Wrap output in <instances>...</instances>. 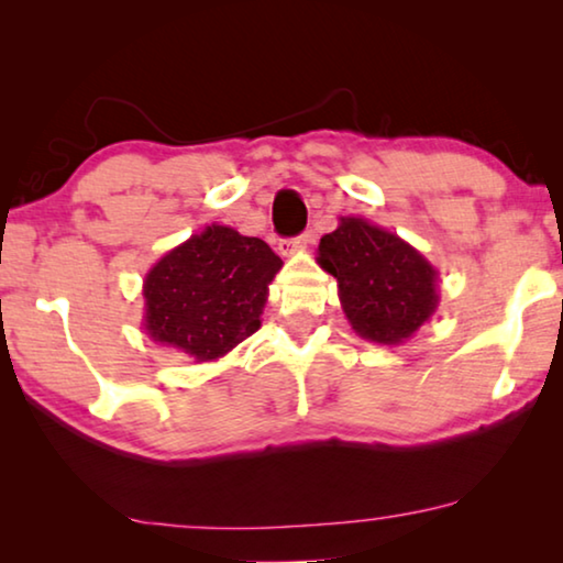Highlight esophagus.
<instances>
[{"label":"esophagus","mask_w":563,"mask_h":563,"mask_svg":"<svg viewBox=\"0 0 563 563\" xmlns=\"http://www.w3.org/2000/svg\"><path fill=\"white\" fill-rule=\"evenodd\" d=\"M307 243H312L310 230H305V233H299L295 238H284V241L279 243V249H282L284 256H287V253H295L299 249H307Z\"/></svg>","instance_id":"esophagus-1"}]
</instances>
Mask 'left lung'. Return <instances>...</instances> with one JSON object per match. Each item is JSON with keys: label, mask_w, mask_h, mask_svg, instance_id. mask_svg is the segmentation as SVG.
Returning a JSON list of instances; mask_svg holds the SVG:
<instances>
[{"label": "left lung", "mask_w": 563, "mask_h": 563, "mask_svg": "<svg viewBox=\"0 0 563 563\" xmlns=\"http://www.w3.org/2000/svg\"><path fill=\"white\" fill-rule=\"evenodd\" d=\"M320 266L338 279L343 310L361 338L399 343L410 338L438 305L435 268L402 238L343 218L320 238Z\"/></svg>", "instance_id": "8db88e82"}]
</instances>
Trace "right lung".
Segmentation results:
<instances>
[{
	"instance_id": "1",
	"label": "right lung",
	"mask_w": 563,
	"mask_h": 563,
	"mask_svg": "<svg viewBox=\"0 0 563 563\" xmlns=\"http://www.w3.org/2000/svg\"><path fill=\"white\" fill-rule=\"evenodd\" d=\"M282 258L261 238L207 228L145 276V330L197 361L220 358L261 328Z\"/></svg>"
}]
</instances>
